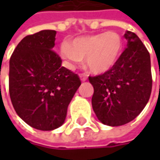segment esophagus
<instances>
[{"instance_id": "esophagus-1", "label": "esophagus", "mask_w": 160, "mask_h": 160, "mask_svg": "<svg viewBox=\"0 0 160 160\" xmlns=\"http://www.w3.org/2000/svg\"><path fill=\"white\" fill-rule=\"evenodd\" d=\"M79 77H80V78H81V80L83 81V82H84V81H86L87 80V75L85 74V73H81L80 75H79Z\"/></svg>"}]
</instances>
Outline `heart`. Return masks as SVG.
Returning <instances> with one entry per match:
<instances>
[{"mask_svg":"<svg viewBox=\"0 0 160 160\" xmlns=\"http://www.w3.org/2000/svg\"><path fill=\"white\" fill-rule=\"evenodd\" d=\"M123 48L120 35L107 32L76 38L71 43L65 42L60 56L69 68L86 58V64L93 73H104L117 63Z\"/></svg>","mask_w":160,"mask_h":160,"instance_id":"heart-1","label":"heart"}]
</instances>
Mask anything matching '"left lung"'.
I'll use <instances>...</instances> for the list:
<instances>
[{"label":"left lung","instance_id":"obj_1","mask_svg":"<svg viewBox=\"0 0 160 160\" xmlns=\"http://www.w3.org/2000/svg\"><path fill=\"white\" fill-rule=\"evenodd\" d=\"M127 48L117 63L96 77H89L94 92L92 105L98 119L110 126H123L142 111L152 88L151 57L138 36L126 31Z\"/></svg>","mask_w":160,"mask_h":160}]
</instances>
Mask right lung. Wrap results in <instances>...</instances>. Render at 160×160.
I'll list each match as a JSON object with an SVG mask.
<instances>
[{"label":"right lung","instance_id":"right-lung-1","mask_svg":"<svg viewBox=\"0 0 160 160\" xmlns=\"http://www.w3.org/2000/svg\"><path fill=\"white\" fill-rule=\"evenodd\" d=\"M54 30L24 37L9 59V92L17 114L28 125L51 131L64 123L68 104L81 80L61 66L53 51Z\"/></svg>","mask_w":160,"mask_h":160}]
</instances>
